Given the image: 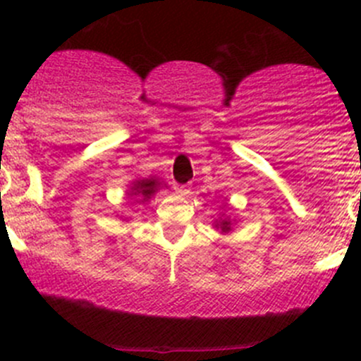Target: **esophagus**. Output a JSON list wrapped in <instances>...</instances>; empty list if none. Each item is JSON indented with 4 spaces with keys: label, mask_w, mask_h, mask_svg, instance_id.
Listing matches in <instances>:
<instances>
[{
    "label": "esophagus",
    "mask_w": 361,
    "mask_h": 361,
    "mask_svg": "<svg viewBox=\"0 0 361 361\" xmlns=\"http://www.w3.org/2000/svg\"><path fill=\"white\" fill-rule=\"evenodd\" d=\"M174 190H176V194L181 195V197H187V195L190 194V187H187V185H178Z\"/></svg>",
    "instance_id": "1"
}]
</instances>
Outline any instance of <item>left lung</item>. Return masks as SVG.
Masks as SVG:
<instances>
[{"label": "left lung", "instance_id": "obj_1", "mask_svg": "<svg viewBox=\"0 0 361 361\" xmlns=\"http://www.w3.org/2000/svg\"><path fill=\"white\" fill-rule=\"evenodd\" d=\"M224 206H227V202L224 204ZM234 224L235 221L232 220L231 216H225V214H220V216L214 220L213 227L216 228V231H220L221 234H228V232H232V228H234Z\"/></svg>", "mask_w": 361, "mask_h": 361}]
</instances>
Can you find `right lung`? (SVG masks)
Instances as JSON below:
<instances>
[{
	"label": "right lung",
	"instance_id": "obj_1",
	"mask_svg": "<svg viewBox=\"0 0 361 361\" xmlns=\"http://www.w3.org/2000/svg\"><path fill=\"white\" fill-rule=\"evenodd\" d=\"M162 187H166V183L160 181L157 176L137 178V180L130 181L127 195H129L133 204H147Z\"/></svg>",
	"mask_w": 361,
	"mask_h": 361
}]
</instances>
